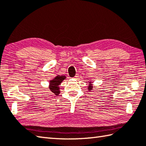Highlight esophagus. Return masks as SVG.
<instances>
[{
    "label": "esophagus",
    "instance_id": "34e87169",
    "mask_svg": "<svg viewBox=\"0 0 146 146\" xmlns=\"http://www.w3.org/2000/svg\"><path fill=\"white\" fill-rule=\"evenodd\" d=\"M78 74H76V75H75V77H74V78H75V79H78Z\"/></svg>",
    "mask_w": 146,
    "mask_h": 146
}]
</instances>
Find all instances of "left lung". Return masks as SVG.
<instances>
[{
	"mask_svg": "<svg viewBox=\"0 0 146 146\" xmlns=\"http://www.w3.org/2000/svg\"><path fill=\"white\" fill-rule=\"evenodd\" d=\"M92 83H93L91 82H89V85H88V91L92 90V88H93V85H92Z\"/></svg>",
	"mask_w": 146,
	"mask_h": 146,
	"instance_id": "left-lung-1",
	"label": "left lung"
}]
</instances>
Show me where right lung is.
Masks as SVG:
<instances>
[{
	"mask_svg": "<svg viewBox=\"0 0 146 146\" xmlns=\"http://www.w3.org/2000/svg\"><path fill=\"white\" fill-rule=\"evenodd\" d=\"M66 78V76L64 75H57L54 77V78L49 81V88L51 92L54 94L56 95L60 94V85L63 80Z\"/></svg>",
	"mask_w": 146,
	"mask_h": 146,
	"instance_id": "right-lung-1",
	"label": "right lung"
}]
</instances>
